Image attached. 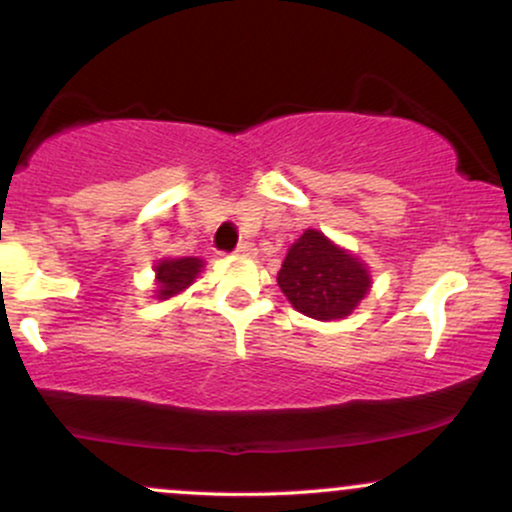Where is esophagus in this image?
<instances>
[{
    "label": "esophagus",
    "instance_id": "esophagus-1",
    "mask_svg": "<svg viewBox=\"0 0 512 512\" xmlns=\"http://www.w3.org/2000/svg\"><path fill=\"white\" fill-rule=\"evenodd\" d=\"M236 252H238V255H243V257H252L257 252V248L252 243H248V240H243V243H240L236 248Z\"/></svg>",
    "mask_w": 512,
    "mask_h": 512
}]
</instances>
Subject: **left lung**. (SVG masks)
<instances>
[{"label": "left lung", "mask_w": 512, "mask_h": 512, "mask_svg": "<svg viewBox=\"0 0 512 512\" xmlns=\"http://www.w3.org/2000/svg\"><path fill=\"white\" fill-rule=\"evenodd\" d=\"M276 281L298 313L322 322L354 313L373 284L366 264L315 228L291 245Z\"/></svg>", "instance_id": "obj_1"}]
</instances>
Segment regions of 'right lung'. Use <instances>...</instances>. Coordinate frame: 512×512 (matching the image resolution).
I'll list each match as a JSON object with an SVG mask.
<instances>
[{
  "label": "right lung",
  "mask_w": 512,
  "mask_h": 512,
  "mask_svg": "<svg viewBox=\"0 0 512 512\" xmlns=\"http://www.w3.org/2000/svg\"><path fill=\"white\" fill-rule=\"evenodd\" d=\"M202 267L204 262L199 257H178V260L166 257V260H158L154 267L158 301H166V298H173L175 293L185 291L197 279V274L202 272Z\"/></svg>",
  "instance_id": "add662e5"
}]
</instances>
